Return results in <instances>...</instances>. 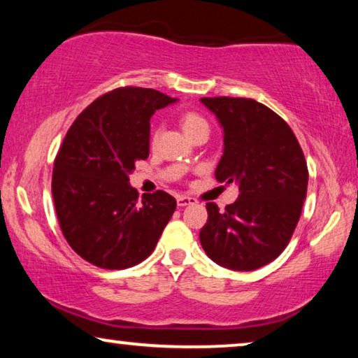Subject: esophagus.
Instances as JSON below:
<instances>
[{
	"instance_id": "1",
	"label": "esophagus",
	"mask_w": 358,
	"mask_h": 358,
	"mask_svg": "<svg viewBox=\"0 0 358 358\" xmlns=\"http://www.w3.org/2000/svg\"><path fill=\"white\" fill-rule=\"evenodd\" d=\"M197 202L194 197H189V195H178V207H187V205H192Z\"/></svg>"
}]
</instances>
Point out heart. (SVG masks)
Returning a JSON list of instances; mask_svg holds the SVG:
<instances>
[{"instance_id":"heart-1","label":"heart","mask_w":358,"mask_h":358,"mask_svg":"<svg viewBox=\"0 0 358 358\" xmlns=\"http://www.w3.org/2000/svg\"><path fill=\"white\" fill-rule=\"evenodd\" d=\"M182 127H184L185 134L190 136V135H194L195 131H199L202 129H208V124L203 117H200L197 114H185L182 117ZM156 136H158V131L153 135V140H156Z\"/></svg>"}]
</instances>
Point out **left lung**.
Segmentation results:
<instances>
[{"instance_id":"8db88e82","label":"left lung","mask_w":358,"mask_h":358,"mask_svg":"<svg viewBox=\"0 0 358 358\" xmlns=\"http://www.w3.org/2000/svg\"><path fill=\"white\" fill-rule=\"evenodd\" d=\"M223 130L220 182H234L236 202L220 212L207 203L200 244L218 266L256 271L287 248L308 189L305 156L287 122L261 102L244 97H202Z\"/></svg>"}]
</instances>
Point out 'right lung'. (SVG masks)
<instances>
[{"instance_id": "1", "label": "right lung", "mask_w": 358, "mask_h": 358, "mask_svg": "<svg viewBox=\"0 0 358 358\" xmlns=\"http://www.w3.org/2000/svg\"><path fill=\"white\" fill-rule=\"evenodd\" d=\"M178 99L150 87H120L78 115L55 158L52 195L73 251L102 268L136 266L153 252L173 217L164 190L130 185L135 163L150 155V119Z\"/></svg>"}]
</instances>
